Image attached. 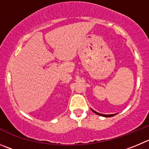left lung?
Segmentation results:
<instances>
[{
  "mask_svg": "<svg viewBox=\"0 0 149 149\" xmlns=\"http://www.w3.org/2000/svg\"><path fill=\"white\" fill-rule=\"evenodd\" d=\"M91 110L93 112V113H96V114H97V115H99V116H103V117H112V116H116V114H110V115H105V114H102V113H98V112H97V111H95V110H93V109H91Z\"/></svg>",
  "mask_w": 149,
  "mask_h": 149,
  "instance_id": "1",
  "label": "left lung"
}]
</instances>
